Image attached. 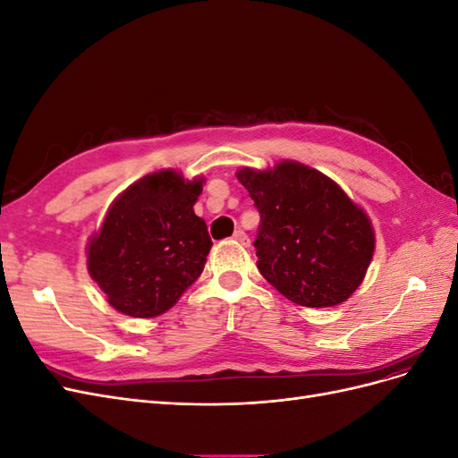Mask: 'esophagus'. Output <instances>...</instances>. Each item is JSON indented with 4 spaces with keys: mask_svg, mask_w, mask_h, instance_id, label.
Segmentation results:
<instances>
[{
    "mask_svg": "<svg viewBox=\"0 0 458 458\" xmlns=\"http://www.w3.org/2000/svg\"><path fill=\"white\" fill-rule=\"evenodd\" d=\"M233 239L237 241V242H241L242 246H250V239H248V234H246L242 229H237V231H234Z\"/></svg>",
    "mask_w": 458,
    "mask_h": 458,
    "instance_id": "obj_1",
    "label": "esophagus"
}]
</instances>
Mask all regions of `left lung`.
<instances>
[{
	"instance_id": "8db88e82",
	"label": "left lung",
	"mask_w": 458,
	"mask_h": 458,
	"mask_svg": "<svg viewBox=\"0 0 458 458\" xmlns=\"http://www.w3.org/2000/svg\"><path fill=\"white\" fill-rule=\"evenodd\" d=\"M239 182L259 212L258 269L290 301L330 308L361 284L374 252L367 214L308 165L281 162L273 172L241 170Z\"/></svg>"
}]
</instances>
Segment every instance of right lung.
<instances>
[{
    "mask_svg": "<svg viewBox=\"0 0 458 458\" xmlns=\"http://www.w3.org/2000/svg\"><path fill=\"white\" fill-rule=\"evenodd\" d=\"M202 182L174 172L150 174L110 206L88 250V269L108 303L130 317L170 310L195 283L212 248L192 210Z\"/></svg>",
    "mask_w": 458,
    "mask_h": 458,
    "instance_id": "1",
    "label": "right lung"
}]
</instances>
